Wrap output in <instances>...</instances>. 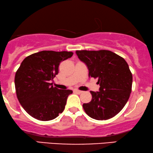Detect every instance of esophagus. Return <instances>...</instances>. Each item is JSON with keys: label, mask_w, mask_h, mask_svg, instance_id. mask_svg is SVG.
Returning <instances> with one entry per match:
<instances>
[{"label": "esophagus", "mask_w": 153, "mask_h": 153, "mask_svg": "<svg viewBox=\"0 0 153 153\" xmlns=\"http://www.w3.org/2000/svg\"><path fill=\"white\" fill-rule=\"evenodd\" d=\"M74 93H77V94H80V93H82V91H79V90H74Z\"/></svg>", "instance_id": "obj_1"}]
</instances>
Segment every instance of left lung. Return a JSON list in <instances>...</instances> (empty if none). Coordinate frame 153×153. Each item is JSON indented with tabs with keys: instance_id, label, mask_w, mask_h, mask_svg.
<instances>
[{
	"instance_id": "1",
	"label": "left lung",
	"mask_w": 153,
	"mask_h": 153,
	"mask_svg": "<svg viewBox=\"0 0 153 153\" xmlns=\"http://www.w3.org/2000/svg\"><path fill=\"white\" fill-rule=\"evenodd\" d=\"M78 58L87 65L89 78H97L98 92L91 91L92 100L82 105L92 118L103 120L121 111L132 91V75L125 59L106 50L76 51Z\"/></svg>"
}]
</instances>
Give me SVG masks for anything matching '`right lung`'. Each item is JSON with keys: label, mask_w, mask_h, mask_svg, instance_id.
<instances>
[{"label": "right lung", "mask_w": 153, "mask_h": 153, "mask_svg": "<svg viewBox=\"0 0 153 153\" xmlns=\"http://www.w3.org/2000/svg\"><path fill=\"white\" fill-rule=\"evenodd\" d=\"M73 52L43 51L26 57L15 75L18 101L30 116L42 121L55 119L62 113L71 90L53 86L60 63L71 58Z\"/></svg>", "instance_id": "add662e5"}]
</instances>
